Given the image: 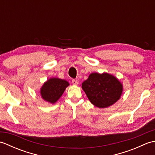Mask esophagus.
Wrapping results in <instances>:
<instances>
[{"mask_svg":"<svg viewBox=\"0 0 155 155\" xmlns=\"http://www.w3.org/2000/svg\"><path fill=\"white\" fill-rule=\"evenodd\" d=\"M72 84H74V85H77L78 84V81L77 80H75V79H72Z\"/></svg>","mask_w":155,"mask_h":155,"instance_id":"1","label":"esophagus"}]
</instances>
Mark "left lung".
<instances>
[{"label":"left lung","mask_w":155,"mask_h":155,"mask_svg":"<svg viewBox=\"0 0 155 155\" xmlns=\"http://www.w3.org/2000/svg\"><path fill=\"white\" fill-rule=\"evenodd\" d=\"M82 88L91 103L98 108H106L119 99L123 85L117 78L108 73L94 72L82 84Z\"/></svg>","instance_id":"left-lung-1"}]
</instances>
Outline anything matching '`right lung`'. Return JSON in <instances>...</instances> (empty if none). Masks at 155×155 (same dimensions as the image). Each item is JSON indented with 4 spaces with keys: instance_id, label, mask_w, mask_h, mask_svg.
Segmentation results:
<instances>
[{
    "instance_id": "add662e5",
    "label": "right lung",
    "mask_w": 155,
    "mask_h": 155,
    "mask_svg": "<svg viewBox=\"0 0 155 155\" xmlns=\"http://www.w3.org/2000/svg\"><path fill=\"white\" fill-rule=\"evenodd\" d=\"M69 85L65 80L51 78L43 84L41 89L42 98L48 103L54 104L63 94L65 88Z\"/></svg>"
}]
</instances>
